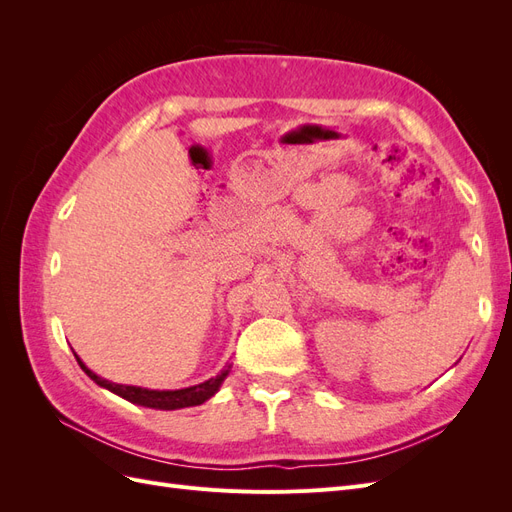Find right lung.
<instances>
[{"label": "right lung", "mask_w": 512, "mask_h": 512, "mask_svg": "<svg viewBox=\"0 0 512 512\" xmlns=\"http://www.w3.org/2000/svg\"><path fill=\"white\" fill-rule=\"evenodd\" d=\"M79 365L91 380H96L100 386H104V389L132 401V404L156 408V410H179V408H188V406H200L203 401H207L215 391L220 389L222 380L228 376V369H222L218 376H213V378L200 382V384H194V386H185V389H145V386L108 382V380L96 376L91 369H87L83 365V361H79Z\"/></svg>", "instance_id": "obj_1"}]
</instances>
